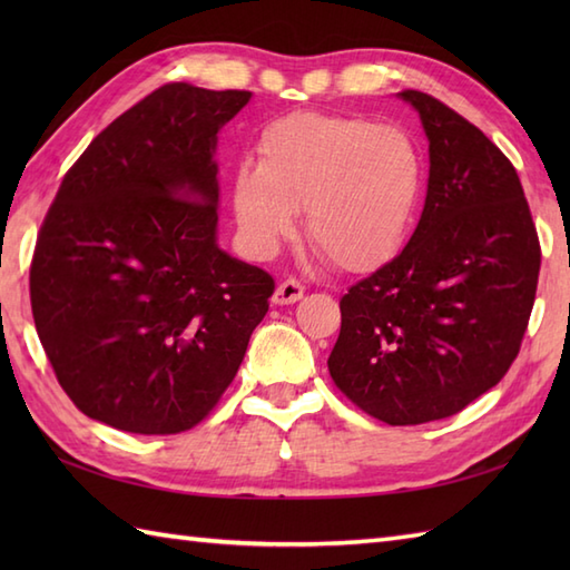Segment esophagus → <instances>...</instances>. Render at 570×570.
Segmentation results:
<instances>
[{"label": "esophagus", "mask_w": 570, "mask_h": 570, "mask_svg": "<svg viewBox=\"0 0 570 570\" xmlns=\"http://www.w3.org/2000/svg\"><path fill=\"white\" fill-rule=\"evenodd\" d=\"M304 292H306L304 284L296 282V278H286V282L276 286L272 301L276 306H292V304H296V301L304 298Z\"/></svg>", "instance_id": "esophagus-1"}]
</instances>
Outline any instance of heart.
<instances>
[{
	"label": "heart",
	"instance_id": "obj_1",
	"mask_svg": "<svg viewBox=\"0 0 570 570\" xmlns=\"http://www.w3.org/2000/svg\"><path fill=\"white\" fill-rule=\"evenodd\" d=\"M421 188V154L402 127L294 112L264 127L257 166L237 168L233 215L242 247L266 259L304 208L311 245L345 272H367L402 247Z\"/></svg>",
	"mask_w": 570,
	"mask_h": 570
}]
</instances>
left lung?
Segmentation results:
<instances>
[{"instance_id":"1","label":"left lung","mask_w":570,"mask_h":570,"mask_svg":"<svg viewBox=\"0 0 570 570\" xmlns=\"http://www.w3.org/2000/svg\"><path fill=\"white\" fill-rule=\"evenodd\" d=\"M429 139V188L409 245L341 298L328 370L390 426L458 414L514 362L541 249L510 159L426 92H399Z\"/></svg>"}]
</instances>
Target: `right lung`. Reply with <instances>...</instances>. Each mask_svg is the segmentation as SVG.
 Segmentation results:
<instances>
[{
  "mask_svg": "<svg viewBox=\"0 0 570 570\" xmlns=\"http://www.w3.org/2000/svg\"><path fill=\"white\" fill-rule=\"evenodd\" d=\"M252 98L171 82L66 174L31 262V311L85 416L166 435L208 414L269 311L274 278L217 245V131Z\"/></svg>",
  "mask_w": 570,
  "mask_h": 570,
  "instance_id": "obj_1",
  "label": "right lung"
}]
</instances>
